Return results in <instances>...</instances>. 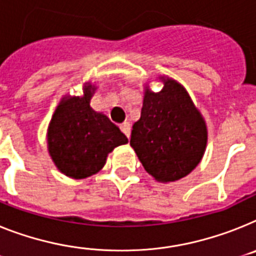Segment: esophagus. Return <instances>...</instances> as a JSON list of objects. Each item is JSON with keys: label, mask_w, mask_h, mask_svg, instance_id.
<instances>
[{"label": "esophagus", "mask_w": 256, "mask_h": 256, "mask_svg": "<svg viewBox=\"0 0 256 256\" xmlns=\"http://www.w3.org/2000/svg\"><path fill=\"white\" fill-rule=\"evenodd\" d=\"M120 128H121V132H124L128 138H130V132H132V126H130V124L128 122H122L121 124H120Z\"/></svg>", "instance_id": "34e87169"}]
</instances>
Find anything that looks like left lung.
Here are the masks:
<instances>
[{"label":"left lung","instance_id":"obj_1","mask_svg":"<svg viewBox=\"0 0 256 256\" xmlns=\"http://www.w3.org/2000/svg\"><path fill=\"white\" fill-rule=\"evenodd\" d=\"M161 91L144 87L140 118L132 124L130 146L148 174L168 184L190 174L207 147V124L186 88L166 75Z\"/></svg>","mask_w":256,"mask_h":256}]
</instances>
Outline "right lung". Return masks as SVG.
Listing matches in <instances>:
<instances>
[{
	"label": "right lung",
	"instance_id": "1",
	"mask_svg": "<svg viewBox=\"0 0 256 256\" xmlns=\"http://www.w3.org/2000/svg\"><path fill=\"white\" fill-rule=\"evenodd\" d=\"M96 90L95 83L86 82L83 95L64 96L48 126L49 156L62 174L74 180L96 174L116 147L128 143L108 116L91 108Z\"/></svg>",
	"mask_w": 256,
	"mask_h": 256
}]
</instances>
